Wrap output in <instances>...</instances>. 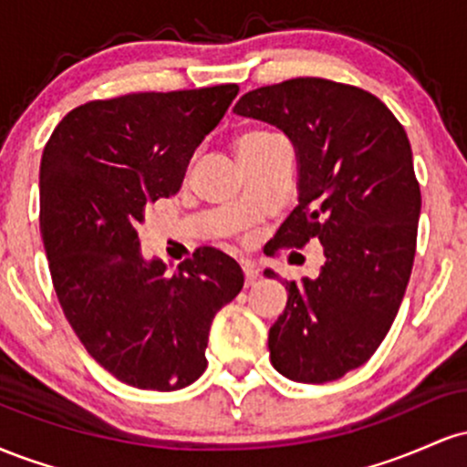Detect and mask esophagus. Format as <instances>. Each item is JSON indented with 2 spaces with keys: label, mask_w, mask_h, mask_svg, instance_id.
I'll return each mask as SVG.
<instances>
[{
  "label": "esophagus",
  "mask_w": 467,
  "mask_h": 467,
  "mask_svg": "<svg viewBox=\"0 0 467 467\" xmlns=\"http://www.w3.org/2000/svg\"><path fill=\"white\" fill-rule=\"evenodd\" d=\"M244 275H245V285H254V281H256V276H259V272H256V267H254V264H250V261H245L244 265Z\"/></svg>",
  "instance_id": "esophagus-1"
}]
</instances>
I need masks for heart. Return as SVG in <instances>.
I'll return each instance as SVG.
<instances>
[{
	"label": "heart",
	"instance_id": "heart-1",
	"mask_svg": "<svg viewBox=\"0 0 467 467\" xmlns=\"http://www.w3.org/2000/svg\"><path fill=\"white\" fill-rule=\"evenodd\" d=\"M278 142H283V140L278 136H275V133L254 130V131L241 133V136L237 138V142H234V147H237L239 160H245V158H252V155H259V153L267 151V149H272Z\"/></svg>",
	"mask_w": 467,
	"mask_h": 467
}]
</instances>
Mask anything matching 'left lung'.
Returning <instances> with one entry per match:
<instances>
[{"label":"left lung","instance_id":"obj_1","mask_svg":"<svg viewBox=\"0 0 467 467\" xmlns=\"http://www.w3.org/2000/svg\"><path fill=\"white\" fill-rule=\"evenodd\" d=\"M233 111L275 125L296 151L298 206L276 245L318 239L325 250L318 278L283 283L272 367L294 382H331L382 345L409 285L421 211L409 136L378 96L327 78L252 89Z\"/></svg>","mask_w":467,"mask_h":467}]
</instances>
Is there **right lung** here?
<instances>
[{
	"label": "right lung",
	"instance_id": "add662e5",
	"mask_svg": "<svg viewBox=\"0 0 467 467\" xmlns=\"http://www.w3.org/2000/svg\"><path fill=\"white\" fill-rule=\"evenodd\" d=\"M234 83L92 100L52 131L39 171L41 239L67 323L120 382L189 387L206 368L213 318L244 287L239 264L197 248L166 275L144 259V208L175 195L203 138L237 96Z\"/></svg>",
	"mask_w": 467,
	"mask_h": 467
}]
</instances>
